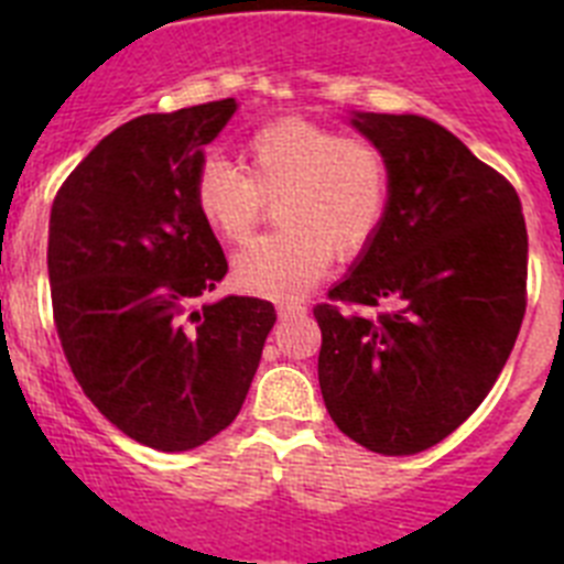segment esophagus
Segmentation results:
<instances>
[{"instance_id":"obj_1","label":"esophagus","mask_w":564,"mask_h":564,"mask_svg":"<svg viewBox=\"0 0 564 564\" xmlns=\"http://www.w3.org/2000/svg\"><path fill=\"white\" fill-rule=\"evenodd\" d=\"M279 311V318H291V316H302L305 313V305L302 302H296V299H282L276 305Z\"/></svg>"}]
</instances>
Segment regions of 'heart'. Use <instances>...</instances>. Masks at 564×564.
I'll return each mask as SVG.
<instances>
[{"label": "heart", "mask_w": 564, "mask_h": 564, "mask_svg": "<svg viewBox=\"0 0 564 564\" xmlns=\"http://www.w3.org/2000/svg\"><path fill=\"white\" fill-rule=\"evenodd\" d=\"M194 206L226 242H246L276 200L279 231L234 259L242 291L293 299L338 259L376 242L392 200L390 158L370 138L311 118H279L239 143V169L208 158L194 174Z\"/></svg>", "instance_id": "b5f03b06"}]
</instances>
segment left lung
<instances>
[{
	"label": "left lung",
	"instance_id": "left-lung-1",
	"mask_svg": "<svg viewBox=\"0 0 564 564\" xmlns=\"http://www.w3.org/2000/svg\"><path fill=\"white\" fill-rule=\"evenodd\" d=\"M387 152L392 200L376 242L322 305L318 387L338 430L417 455L466 421L514 350L528 302L520 197L449 129L358 112Z\"/></svg>",
	"mask_w": 564,
	"mask_h": 564
}]
</instances>
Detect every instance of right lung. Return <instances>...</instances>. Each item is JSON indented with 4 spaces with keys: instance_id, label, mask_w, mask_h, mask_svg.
Here are the masks:
<instances>
[{
    "instance_id": "1",
    "label": "right lung",
    "mask_w": 564,
    "mask_h": 564,
    "mask_svg": "<svg viewBox=\"0 0 564 564\" xmlns=\"http://www.w3.org/2000/svg\"><path fill=\"white\" fill-rule=\"evenodd\" d=\"M234 98L141 115L69 172L50 208L53 322L84 395L158 452L220 435L242 410L276 322L271 302L194 305L228 273L194 206L203 147Z\"/></svg>"
}]
</instances>
